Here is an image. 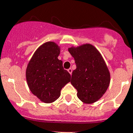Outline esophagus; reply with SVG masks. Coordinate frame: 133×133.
Here are the masks:
<instances>
[{"label":"esophagus","mask_w":133,"mask_h":133,"mask_svg":"<svg viewBox=\"0 0 133 133\" xmlns=\"http://www.w3.org/2000/svg\"><path fill=\"white\" fill-rule=\"evenodd\" d=\"M68 71L70 74H71V73H72V69H71V68H69V69L68 70Z\"/></svg>","instance_id":"1"}]
</instances>
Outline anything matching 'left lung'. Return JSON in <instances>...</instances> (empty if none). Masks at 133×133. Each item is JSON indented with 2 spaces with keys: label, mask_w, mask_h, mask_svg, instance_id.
<instances>
[{
  "label": "left lung",
  "mask_w": 133,
  "mask_h": 133,
  "mask_svg": "<svg viewBox=\"0 0 133 133\" xmlns=\"http://www.w3.org/2000/svg\"><path fill=\"white\" fill-rule=\"evenodd\" d=\"M68 51L76 64L71 84L78 91V98L86 104L98 101L107 90L110 82L109 70L103 57L91 44L71 47Z\"/></svg>",
  "instance_id": "1"
}]
</instances>
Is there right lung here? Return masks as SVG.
Returning <instances> with one entry per match:
<instances>
[{
  "instance_id": "right-lung-1",
  "label": "right lung",
  "mask_w": 133,
  "mask_h": 133,
  "mask_svg": "<svg viewBox=\"0 0 133 133\" xmlns=\"http://www.w3.org/2000/svg\"><path fill=\"white\" fill-rule=\"evenodd\" d=\"M60 47L46 42L34 53L26 70V79L31 92L41 101L51 103L61 94L62 88L70 82L71 76L58 59Z\"/></svg>"
}]
</instances>
